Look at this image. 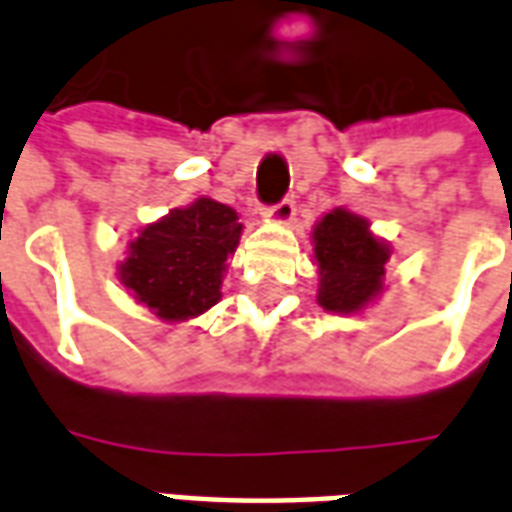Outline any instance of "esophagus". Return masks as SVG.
I'll use <instances>...</instances> for the list:
<instances>
[{
    "label": "esophagus",
    "instance_id": "esophagus-1",
    "mask_svg": "<svg viewBox=\"0 0 512 512\" xmlns=\"http://www.w3.org/2000/svg\"><path fill=\"white\" fill-rule=\"evenodd\" d=\"M263 216H266L268 222H274V224H288L293 222V216H296V205L290 200H282L279 205H271V208H266L263 211Z\"/></svg>",
    "mask_w": 512,
    "mask_h": 512
}]
</instances>
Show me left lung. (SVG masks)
Here are the masks:
<instances>
[{
  "label": "left lung",
  "mask_w": 512,
  "mask_h": 512,
  "mask_svg": "<svg viewBox=\"0 0 512 512\" xmlns=\"http://www.w3.org/2000/svg\"><path fill=\"white\" fill-rule=\"evenodd\" d=\"M310 241L323 312L362 315L381 299L392 246L373 233L370 219L334 208L315 222Z\"/></svg>",
  "instance_id": "obj_1"
}]
</instances>
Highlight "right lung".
<instances>
[{
  "label": "right lung",
  "instance_id": "right-lung-1",
  "mask_svg": "<svg viewBox=\"0 0 512 512\" xmlns=\"http://www.w3.org/2000/svg\"><path fill=\"white\" fill-rule=\"evenodd\" d=\"M244 224L230 205L197 197L161 219L142 224L117 263V279L164 323L200 318L222 299L227 260L235 255Z\"/></svg>",
  "mask_w": 512,
  "mask_h": 512
}]
</instances>
